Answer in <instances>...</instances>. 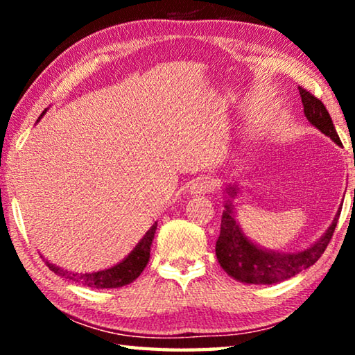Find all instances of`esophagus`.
Wrapping results in <instances>:
<instances>
[{
	"mask_svg": "<svg viewBox=\"0 0 355 355\" xmlns=\"http://www.w3.org/2000/svg\"><path fill=\"white\" fill-rule=\"evenodd\" d=\"M214 188V184L208 177L196 178L191 184V194H208Z\"/></svg>",
	"mask_w": 355,
	"mask_h": 355,
	"instance_id": "obj_1",
	"label": "esophagus"
}]
</instances>
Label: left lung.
Here are the masks:
<instances>
[{"mask_svg": "<svg viewBox=\"0 0 355 355\" xmlns=\"http://www.w3.org/2000/svg\"><path fill=\"white\" fill-rule=\"evenodd\" d=\"M299 94L309 122L341 146L338 133H336L332 119H330L322 101L300 86ZM225 208L227 209L220 219L219 238L216 241V255H218L222 269L233 279L245 282V284L264 285L277 284V282L290 279L320 260V257L324 254L334 236L336 222H338L341 213H336L329 230L324 233L320 241L307 250L297 252V254H275V252H266L252 244L243 235L235 219H233L230 205H225Z\"/></svg>", "mask_w": 355, "mask_h": 355, "instance_id": "left-lung-1", "label": "left lung"}]
</instances>
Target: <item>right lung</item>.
<instances>
[{"mask_svg":"<svg viewBox=\"0 0 355 355\" xmlns=\"http://www.w3.org/2000/svg\"><path fill=\"white\" fill-rule=\"evenodd\" d=\"M158 224H155L150 227V230L144 235V238L139 241V244L136 245L135 250L125 258L122 263L116 264L106 271H98V272H91V274H75V272H69L65 269L55 266V264L46 261L45 264L51 269L53 272L61 275V277L69 279L75 284H80L89 288H119L123 285H128L131 282L136 280L139 277L141 272L144 271V268L147 266L148 258H150V245H152L153 236H155V230Z\"/></svg>","mask_w":355,"mask_h":355,"instance_id":"right-lung-1","label":"right lung"}]
</instances>
